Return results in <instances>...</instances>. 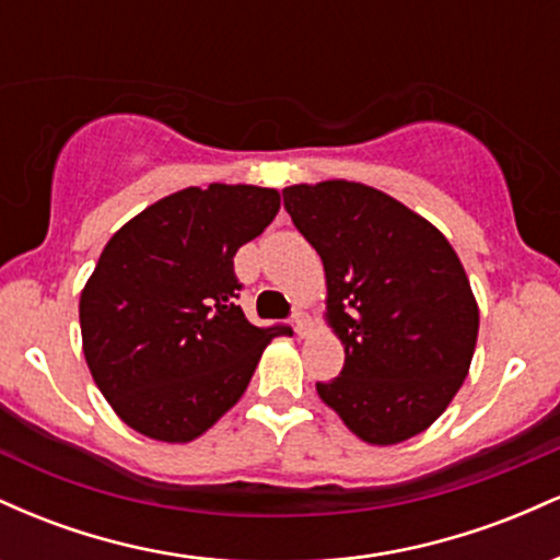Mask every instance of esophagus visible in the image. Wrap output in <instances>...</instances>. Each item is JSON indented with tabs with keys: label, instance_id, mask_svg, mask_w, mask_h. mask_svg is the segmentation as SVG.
<instances>
[{
	"label": "esophagus",
	"instance_id": "1",
	"mask_svg": "<svg viewBox=\"0 0 560 560\" xmlns=\"http://www.w3.org/2000/svg\"><path fill=\"white\" fill-rule=\"evenodd\" d=\"M292 326H294V331H298L300 337H302V334L307 331V316H305V313H302V311H294V316H292Z\"/></svg>",
	"mask_w": 560,
	"mask_h": 560
}]
</instances>
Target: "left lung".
Returning a JSON list of instances; mask_svg holds the SVG:
<instances>
[{
	"label": "left lung",
	"mask_w": 560,
	"mask_h": 560,
	"mask_svg": "<svg viewBox=\"0 0 560 560\" xmlns=\"http://www.w3.org/2000/svg\"><path fill=\"white\" fill-rule=\"evenodd\" d=\"M284 208L324 260L345 345L339 376L316 384L320 400L371 445L423 432L477 347L479 307L455 249L427 218L363 184L287 186Z\"/></svg>",
	"instance_id": "1"
}]
</instances>
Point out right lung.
Returning a JSON list of instances; mask_svg holds the SVG:
<instances>
[{
    "instance_id": "right-lung-1",
    "label": "right lung",
    "mask_w": 560,
    "mask_h": 560,
    "mask_svg": "<svg viewBox=\"0 0 560 560\" xmlns=\"http://www.w3.org/2000/svg\"><path fill=\"white\" fill-rule=\"evenodd\" d=\"M279 191L210 184L176 191L115 231L81 292L83 355L139 434L189 442L242 397L287 326L244 318L234 255L279 213Z\"/></svg>"
}]
</instances>
